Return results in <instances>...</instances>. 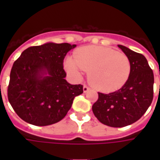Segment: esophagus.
Returning <instances> with one entry per match:
<instances>
[{
  "label": "esophagus",
  "instance_id": "obj_1",
  "mask_svg": "<svg viewBox=\"0 0 160 160\" xmlns=\"http://www.w3.org/2000/svg\"><path fill=\"white\" fill-rule=\"evenodd\" d=\"M89 87H87V85H84V87H83V91H84V92H87V91H89Z\"/></svg>",
  "mask_w": 160,
  "mask_h": 160
}]
</instances>
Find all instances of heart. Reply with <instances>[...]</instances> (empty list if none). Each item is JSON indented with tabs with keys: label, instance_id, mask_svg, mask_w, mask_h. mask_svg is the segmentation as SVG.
Masks as SVG:
<instances>
[{
	"label": "heart",
	"instance_id": "heart-1",
	"mask_svg": "<svg viewBox=\"0 0 160 160\" xmlns=\"http://www.w3.org/2000/svg\"><path fill=\"white\" fill-rule=\"evenodd\" d=\"M68 72L80 79L89 72L88 80L98 90H117L123 86L130 73V62L123 53L102 46H89L77 50L65 62Z\"/></svg>",
	"mask_w": 160,
	"mask_h": 160
}]
</instances>
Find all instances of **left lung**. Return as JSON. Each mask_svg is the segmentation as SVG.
Returning <instances> with one entry per match:
<instances>
[{
    "label": "left lung",
    "mask_w": 160,
    "mask_h": 160,
    "mask_svg": "<svg viewBox=\"0 0 160 160\" xmlns=\"http://www.w3.org/2000/svg\"><path fill=\"white\" fill-rule=\"evenodd\" d=\"M130 62L128 79L120 89L98 93L92 105L98 120L104 125L122 128L134 123L146 113L153 98V72L146 57L127 47L118 45Z\"/></svg>",
    "instance_id": "left-lung-1"
}]
</instances>
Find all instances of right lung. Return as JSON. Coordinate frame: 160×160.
Masks as SVG:
<instances>
[{"label": "right lung", "mask_w": 160, "mask_h": 160, "mask_svg": "<svg viewBox=\"0 0 160 160\" xmlns=\"http://www.w3.org/2000/svg\"><path fill=\"white\" fill-rule=\"evenodd\" d=\"M75 47L68 42L32 46L14 62L8 98L22 120L36 126L58 122L70 110L73 98L83 93L82 85H71L65 80L63 60Z\"/></svg>", "instance_id": "obj_1"}]
</instances>
